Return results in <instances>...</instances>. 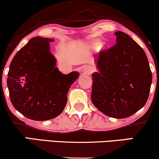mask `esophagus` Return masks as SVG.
Returning <instances> with one entry per match:
<instances>
[{
    "mask_svg": "<svg viewBox=\"0 0 159 159\" xmlns=\"http://www.w3.org/2000/svg\"><path fill=\"white\" fill-rule=\"evenodd\" d=\"M82 72H83L84 74L90 75L93 72V68L90 66H84L82 69Z\"/></svg>",
    "mask_w": 159,
    "mask_h": 159,
    "instance_id": "34e87169",
    "label": "esophagus"
}]
</instances>
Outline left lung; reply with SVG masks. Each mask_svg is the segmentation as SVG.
<instances>
[{
  "label": "left lung",
  "mask_w": 159,
  "mask_h": 159,
  "mask_svg": "<svg viewBox=\"0 0 159 159\" xmlns=\"http://www.w3.org/2000/svg\"><path fill=\"white\" fill-rule=\"evenodd\" d=\"M114 34L116 44L95 57L91 100L104 114L123 119L145 105L152 75L143 48L125 33Z\"/></svg>",
  "instance_id": "8db88e82"
}]
</instances>
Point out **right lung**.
Returning a JSON list of instances; mask_svg holds the SVG:
<instances>
[{"mask_svg": "<svg viewBox=\"0 0 159 159\" xmlns=\"http://www.w3.org/2000/svg\"><path fill=\"white\" fill-rule=\"evenodd\" d=\"M53 39L32 38L12 59L7 78L10 101L28 119L43 121L59 116L67 102L78 72L65 75L56 67L51 53Z\"/></svg>", "mask_w": 159, "mask_h": 159, "instance_id": "add662e5", "label": "right lung"}]
</instances>
